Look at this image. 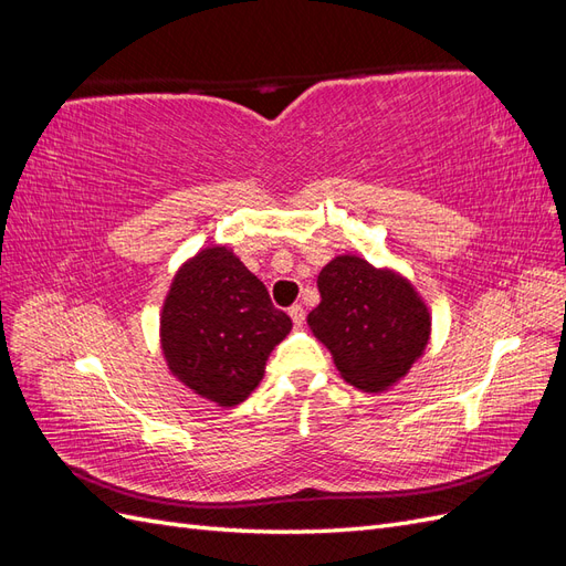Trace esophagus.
Listing matches in <instances>:
<instances>
[{
	"label": "esophagus",
	"instance_id": "obj_1",
	"mask_svg": "<svg viewBox=\"0 0 566 566\" xmlns=\"http://www.w3.org/2000/svg\"><path fill=\"white\" fill-rule=\"evenodd\" d=\"M287 314H290V318H293L295 328H302V325H304V310H302V306H300V304H293V306H290V310H287Z\"/></svg>",
	"mask_w": 566,
	"mask_h": 566
}]
</instances>
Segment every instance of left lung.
<instances>
[{
	"mask_svg": "<svg viewBox=\"0 0 566 566\" xmlns=\"http://www.w3.org/2000/svg\"><path fill=\"white\" fill-rule=\"evenodd\" d=\"M321 302L306 316L314 337L352 387L387 391L424 354L432 314L403 273L337 254L318 273Z\"/></svg>",
	"mask_w": 566,
	"mask_h": 566,
	"instance_id": "obj_1",
	"label": "left lung"
}]
</instances>
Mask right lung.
I'll use <instances>...</instances> for the list:
<instances>
[{
    "instance_id": "add662e5",
    "label": "right lung",
    "mask_w": 566,
    "mask_h": 566,
    "mask_svg": "<svg viewBox=\"0 0 566 566\" xmlns=\"http://www.w3.org/2000/svg\"><path fill=\"white\" fill-rule=\"evenodd\" d=\"M293 331L264 283L229 245L202 248L177 269L160 310V347L175 378L221 408L245 401L269 354Z\"/></svg>"
}]
</instances>
